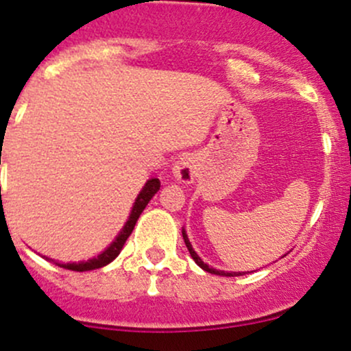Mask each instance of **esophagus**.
<instances>
[{"label": "esophagus", "mask_w": 351, "mask_h": 351, "mask_svg": "<svg viewBox=\"0 0 351 351\" xmlns=\"http://www.w3.org/2000/svg\"><path fill=\"white\" fill-rule=\"evenodd\" d=\"M197 160L191 154H183L175 161L171 173L176 182L182 183V185H190L197 176Z\"/></svg>", "instance_id": "34e87169"}]
</instances>
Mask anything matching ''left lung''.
<instances>
[{
    "mask_svg": "<svg viewBox=\"0 0 351 351\" xmlns=\"http://www.w3.org/2000/svg\"><path fill=\"white\" fill-rule=\"evenodd\" d=\"M182 234H183V239H185V243H186L188 252H190V256L193 257V261H195V263H197V265H200V267L204 269V271L210 272V274L225 276V278H234V276H243V274H245V272H227V271H220V269H213V267H210V265H208V264H205L204 261L200 259V256H198V254L195 252V250H193V247H191L190 241H188V235H186V230H185V228H183V230H182Z\"/></svg>",
    "mask_w": 351,
    "mask_h": 351,
    "instance_id": "1",
    "label": "left lung"
}]
</instances>
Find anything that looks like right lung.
Instances as JSON below:
<instances>
[{
  "instance_id": "obj_1",
  "label": "right lung",
  "mask_w": 351,
  "mask_h": 351,
  "mask_svg": "<svg viewBox=\"0 0 351 351\" xmlns=\"http://www.w3.org/2000/svg\"><path fill=\"white\" fill-rule=\"evenodd\" d=\"M158 190H160V180L158 178L147 180V182L145 183V186H143L141 191H139V195H138V198L134 200V204H132L131 213H129V219L126 220V223H124V227L121 228V232L117 234V237L110 242V245L106 247V249L102 250L97 257H92V259H88V261H80V263H67V264L57 263V261L50 259V257H45V256L43 257H45L47 261H51V263L60 265V267L69 269V271H77V272L92 271V269L104 267V265L110 264L121 254V250H123L128 237L131 235V232L134 230V225H136V222H138L139 215H141L143 210L146 208V205L149 204V200L154 197V193H156Z\"/></svg>"
}]
</instances>
